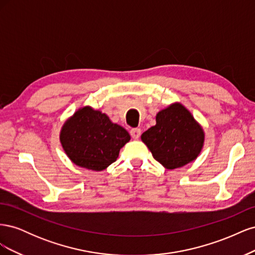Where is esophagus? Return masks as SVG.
I'll return each mask as SVG.
<instances>
[{"mask_svg": "<svg viewBox=\"0 0 255 255\" xmlns=\"http://www.w3.org/2000/svg\"><path fill=\"white\" fill-rule=\"evenodd\" d=\"M130 136H132L134 139H138V138L140 137V134H141V130H140V128H132L130 129Z\"/></svg>", "mask_w": 255, "mask_h": 255, "instance_id": "34e87169", "label": "esophagus"}]
</instances>
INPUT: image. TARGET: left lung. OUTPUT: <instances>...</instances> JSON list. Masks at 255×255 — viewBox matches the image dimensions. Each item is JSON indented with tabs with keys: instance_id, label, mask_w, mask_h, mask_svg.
<instances>
[{
	"instance_id": "left-lung-1",
	"label": "left lung",
	"mask_w": 255,
	"mask_h": 255,
	"mask_svg": "<svg viewBox=\"0 0 255 255\" xmlns=\"http://www.w3.org/2000/svg\"><path fill=\"white\" fill-rule=\"evenodd\" d=\"M153 157L167 169L183 167L202 150L204 132L192 115L174 103L156 115V125L141 135Z\"/></svg>"
}]
</instances>
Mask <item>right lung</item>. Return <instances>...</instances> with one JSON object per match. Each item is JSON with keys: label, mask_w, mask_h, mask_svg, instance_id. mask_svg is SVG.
I'll list each match as a JSON object with an SVG mask.
<instances>
[{"label": "right lung", "mask_w": 255, "mask_h": 255, "mask_svg": "<svg viewBox=\"0 0 255 255\" xmlns=\"http://www.w3.org/2000/svg\"><path fill=\"white\" fill-rule=\"evenodd\" d=\"M59 138L72 163L101 171L116 161L130 136L105 114L85 106L65 122Z\"/></svg>", "instance_id": "right-lung-1"}]
</instances>
